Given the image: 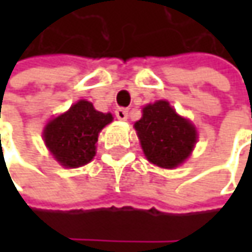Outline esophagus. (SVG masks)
I'll return each mask as SVG.
<instances>
[{
	"label": "esophagus",
	"mask_w": 252,
	"mask_h": 252,
	"mask_svg": "<svg viewBox=\"0 0 252 252\" xmlns=\"http://www.w3.org/2000/svg\"><path fill=\"white\" fill-rule=\"evenodd\" d=\"M127 109L126 108H118L116 111H115V115H116V118L119 119V121H126L127 119Z\"/></svg>",
	"instance_id": "1"
}]
</instances>
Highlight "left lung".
<instances>
[{"instance_id": "8db88e82", "label": "left lung", "mask_w": 252, "mask_h": 252, "mask_svg": "<svg viewBox=\"0 0 252 252\" xmlns=\"http://www.w3.org/2000/svg\"><path fill=\"white\" fill-rule=\"evenodd\" d=\"M134 127L147 160L162 168H174L187 160L196 143L193 125L178 116L167 101L143 108V118Z\"/></svg>"}]
</instances>
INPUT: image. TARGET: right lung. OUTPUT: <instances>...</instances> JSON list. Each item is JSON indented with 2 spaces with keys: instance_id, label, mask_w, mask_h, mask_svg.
<instances>
[{
  "instance_id": "1",
  "label": "right lung",
  "mask_w": 252,
  "mask_h": 252,
  "mask_svg": "<svg viewBox=\"0 0 252 252\" xmlns=\"http://www.w3.org/2000/svg\"><path fill=\"white\" fill-rule=\"evenodd\" d=\"M111 113L94 109L91 102L78 101L44 127V143L64 167L88 164L95 156L98 133L112 122Z\"/></svg>"
}]
</instances>
